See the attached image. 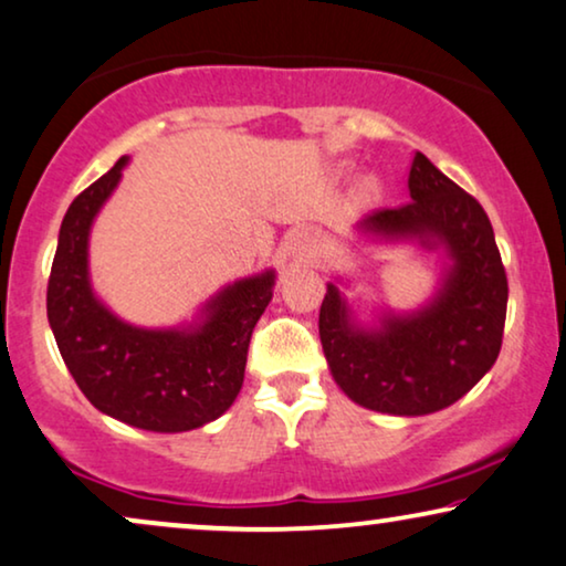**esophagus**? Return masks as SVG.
I'll return each mask as SVG.
<instances>
[{
  "mask_svg": "<svg viewBox=\"0 0 566 566\" xmlns=\"http://www.w3.org/2000/svg\"><path fill=\"white\" fill-rule=\"evenodd\" d=\"M317 247H319L317 233L293 231L289 241H285V254H289L291 260H296V262H306L314 252H317Z\"/></svg>",
  "mask_w": 566,
  "mask_h": 566,
  "instance_id": "esophagus-1",
  "label": "esophagus"
}]
</instances>
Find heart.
Here are the masks:
<instances>
[{"mask_svg": "<svg viewBox=\"0 0 566 566\" xmlns=\"http://www.w3.org/2000/svg\"><path fill=\"white\" fill-rule=\"evenodd\" d=\"M366 189H374V185H366Z\"/></svg>", "mask_w": 566, "mask_h": 566, "instance_id": "obj_1", "label": "heart"}]
</instances>
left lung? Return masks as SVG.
<instances>
[{
  "mask_svg": "<svg viewBox=\"0 0 566 566\" xmlns=\"http://www.w3.org/2000/svg\"><path fill=\"white\" fill-rule=\"evenodd\" d=\"M410 200L374 210L364 233L381 239L434 231L452 268L429 306L387 314L379 329L350 322L346 298L329 283L319 306V340L340 390L358 406L392 416H427L460 400L494 366L507 317V273L489 216L475 197L416 153Z\"/></svg>",
  "mask_w": 566,
  "mask_h": 566,
  "instance_id": "obj_1",
  "label": "left lung"
}]
</instances>
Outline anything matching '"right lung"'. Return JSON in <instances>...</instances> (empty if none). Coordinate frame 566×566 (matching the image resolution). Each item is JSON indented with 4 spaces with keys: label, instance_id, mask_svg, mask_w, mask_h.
Wrapping results in <instances>:
<instances>
[{
    "label": "right lung",
    "instance_id": "obj_1",
    "mask_svg": "<svg viewBox=\"0 0 566 566\" xmlns=\"http://www.w3.org/2000/svg\"><path fill=\"white\" fill-rule=\"evenodd\" d=\"M127 156L72 200L59 229L46 312L59 354L101 413L129 427L176 434L231 408L244 385L252 329L273 298L275 273L226 285L185 329L132 327L95 298L87 277V233L122 179Z\"/></svg>",
    "mask_w": 566,
    "mask_h": 566
}]
</instances>
